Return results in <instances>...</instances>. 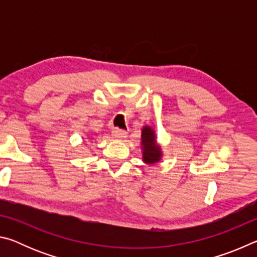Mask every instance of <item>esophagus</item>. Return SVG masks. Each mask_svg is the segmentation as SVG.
Returning <instances> with one entry per match:
<instances>
[{
    "mask_svg": "<svg viewBox=\"0 0 257 257\" xmlns=\"http://www.w3.org/2000/svg\"><path fill=\"white\" fill-rule=\"evenodd\" d=\"M112 136L115 139H123L127 137V132L119 128H114L112 130Z\"/></svg>",
    "mask_w": 257,
    "mask_h": 257,
    "instance_id": "1",
    "label": "esophagus"
}]
</instances>
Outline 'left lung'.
<instances>
[{
    "instance_id": "left-lung-1",
    "label": "left lung",
    "mask_w": 257,
    "mask_h": 257,
    "mask_svg": "<svg viewBox=\"0 0 257 257\" xmlns=\"http://www.w3.org/2000/svg\"><path fill=\"white\" fill-rule=\"evenodd\" d=\"M142 145H143V159L146 163H155L161 158L160 147L156 145L154 132L150 127L143 129L142 134Z\"/></svg>"
}]
</instances>
